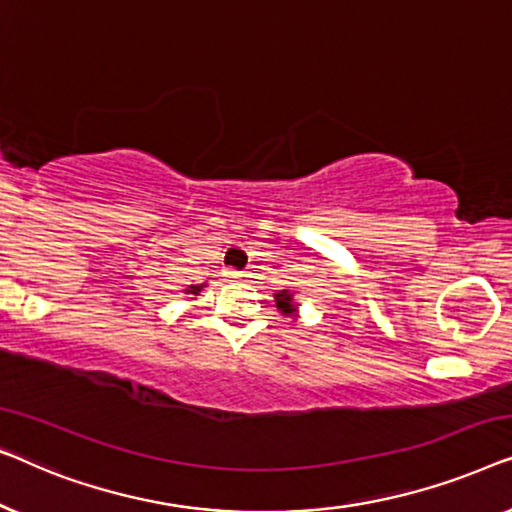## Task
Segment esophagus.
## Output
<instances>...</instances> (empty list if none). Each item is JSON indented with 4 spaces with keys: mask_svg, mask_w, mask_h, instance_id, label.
<instances>
[{
    "mask_svg": "<svg viewBox=\"0 0 512 512\" xmlns=\"http://www.w3.org/2000/svg\"><path fill=\"white\" fill-rule=\"evenodd\" d=\"M223 275H226L228 279H240V277H242V272H240V270H233V268H228L226 272H223Z\"/></svg>",
    "mask_w": 512,
    "mask_h": 512,
    "instance_id": "1",
    "label": "esophagus"
}]
</instances>
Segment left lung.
<instances>
[{
	"label": "left lung",
	"mask_w": 512,
	"mask_h": 512,
	"mask_svg": "<svg viewBox=\"0 0 512 512\" xmlns=\"http://www.w3.org/2000/svg\"><path fill=\"white\" fill-rule=\"evenodd\" d=\"M275 298H277V307H279V310H282L284 314H289V317H291V314L293 312H296V310H293V305H291V293L289 291H282V293H275Z\"/></svg>",
	"instance_id": "1"
}]
</instances>
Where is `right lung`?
I'll list each match as a JSON object with an SVG mask.
<instances>
[{
    "label": "right lung",
    "mask_w": 512,
    "mask_h": 512,
    "mask_svg": "<svg viewBox=\"0 0 512 512\" xmlns=\"http://www.w3.org/2000/svg\"><path fill=\"white\" fill-rule=\"evenodd\" d=\"M200 291V286H191V291H186V293H198Z\"/></svg>",
    "instance_id": "1"
}]
</instances>
